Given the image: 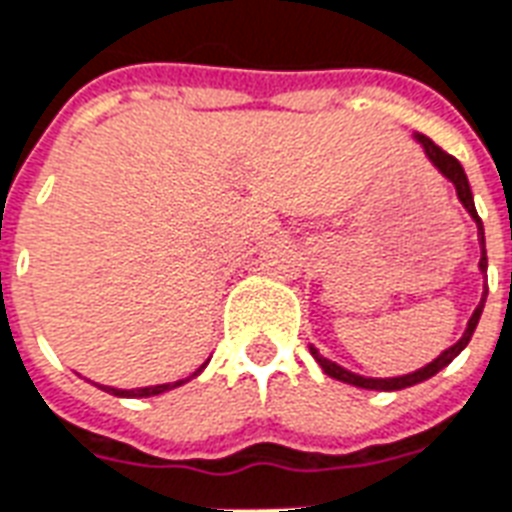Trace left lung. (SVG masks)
Returning <instances> with one entry per match:
<instances>
[{
  "label": "left lung",
  "instance_id": "left-lung-1",
  "mask_svg": "<svg viewBox=\"0 0 512 512\" xmlns=\"http://www.w3.org/2000/svg\"><path fill=\"white\" fill-rule=\"evenodd\" d=\"M414 138H417L419 144H422V149H425L427 160L433 162L435 168L441 170L443 178H449L451 184H454L459 202H462V205H465V211L473 216L475 227H478V245H481V261H478V269H481L483 277H486V269H489V259H486V237H483V224H481V219H478V211H475L473 192H470V184H467L465 168H462V165H459V162L454 160L451 154L443 152L441 146H435L430 138L422 136V133H414ZM486 293H489V285H483V296H481V301H478V307H475L473 315H470V320H467V328H465V334H462V339H459L457 344H451L449 350H443L441 355L433 360V363H427V366L417 368V371H411V374L390 376V379H374V376L352 374V371L342 368L339 363H334V360L323 358V355H320V352L310 344L312 358L318 360V366L323 368V374H328L331 379H339V382H344V384H352V387H363V390H384V392L406 390V387H414V384L425 382V379H430V376L438 374L441 368L449 366L451 360L457 358L459 352L465 350L467 342L473 339V331H475V326H478V320H481L483 304H486Z\"/></svg>",
  "mask_w": 512,
  "mask_h": 512
}]
</instances>
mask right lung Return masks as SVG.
Here are the masks:
<instances>
[{
  "label": "right lung",
  "instance_id": "1",
  "mask_svg": "<svg viewBox=\"0 0 512 512\" xmlns=\"http://www.w3.org/2000/svg\"><path fill=\"white\" fill-rule=\"evenodd\" d=\"M205 366H208V360H205V363H202V366L197 368L192 376H186V379H178V382H168V384H152V387H136V390H117V387H106V384H95V387H101L104 392H112V395H117V398H152V395H160V392L176 390V387L186 384L189 379H194V376L200 374Z\"/></svg>",
  "mask_w": 512,
  "mask_h": 512
}]
</instances>
